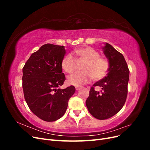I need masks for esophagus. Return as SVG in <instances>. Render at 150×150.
<instances>
[{
	"label": "esophagus",
	"mask_w": 150,
	"mask_h": 150,
	"mask_svg": "<svg viewBox=\"0 0 150 150\" xmlns=\"http://www.w3.org/2000/svg\"><path fill=\"white\" fill-rule=\"evenodd\" d=\"M81 88L80 87H76V91H78Z\"/></svg>",
	"instance_id": "obj_1"
}]
</instances>
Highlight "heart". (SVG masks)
Here are the masks:
<instances>
[{"label": "heart", "instance_id": "1", "mask_svg": "<svg viewBox=\"0 0 150 150\" xmlns=\"http://www.w3.org/2000/svg\"><path fill=\"white\" fill-rule=\"evenodd\" d=\"M74 53L78 56L80 61H85L81 66L83 71L77 72L67 79L69 84L80 86L88 83L91 79L98 81L106 76L110 68V62L105 57H100V54L95 49L84 47L74 50ZM61 67L67 74L74 72L76 67V60L71 54L63 57Z\"/></svg>", "mask_w": 150, "mask_h": 150}]
</instances>
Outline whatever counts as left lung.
Instances as JSON below:
<instances>
[{
	"instance_id": "1",
	"label": "left lung",
	"mask_w": 150,
	"mask_h": 150,
	"mask_svg": "<svg viewBox=\"0 0 150 150\" xmlns=\"http://www.w3.org/2000/svg\"><path fill=\"white\" fill-rule=\"evenodd\" d=\"M102 49L110 62V68L107 76L93 84L86 101L91 115L101 120L115 115L124 106L129 77L123 55L108 43ZM96 86L102 88L101 93L94 90Z\"/></svg>"
}]
</instances>
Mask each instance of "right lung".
Here are the masks:
<instances>
[{
  "label": "right lung",
  "instance_id": "right-lung-1",
  "mask_svg": "<svg viewBox=\"0 0 150 150\" xmlns=\"http://www.w3.org/2000/svg\"><path fill=\"white\" fill-rule=\"evenodd\" d=\"M64 46L52 44L42 46L31 54L22 69V88L31 111L45 121H54L64 115L74 86L59 88L66 78L61 61Z\"/></svg>",
  "mask_w": 150,
  "mask_h": 150
}]
</instances>
